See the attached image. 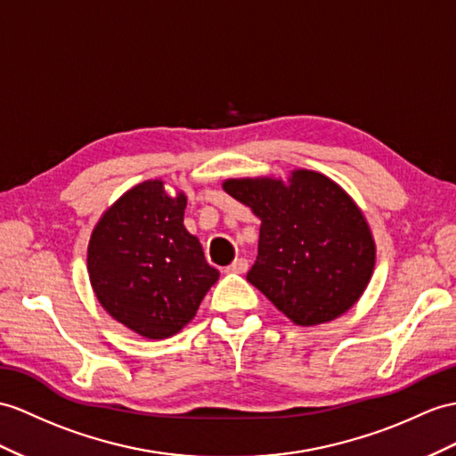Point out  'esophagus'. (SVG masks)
<instances>
[{
  "label": "esophagus",
  "mask_w": 456,
  "mask_h": 456,
  "mask_svg": "<svg viewBox=\"0 0 456 456\" xmlns=\"http://www.w3.org/2000/svg\"><path fill=\"white\" fill-rule=\"evenodd\" d=\"M248 266H249L248 259L240 257V259H236L234 263H232L230 266H226V273H236V274H243V273L248 271Z\"/></svg>",
  "instance_id": "1"
}]
</instances>
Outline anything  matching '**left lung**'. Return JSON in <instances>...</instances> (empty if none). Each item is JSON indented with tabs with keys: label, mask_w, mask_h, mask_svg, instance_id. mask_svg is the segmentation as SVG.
<instances>
[{
	"label": "left lung",
	"mask_w": 456,
	"mask_h": 456,
	"mask_svg": "<svg viewBox=\"0 0 456 456\" xmlns=\"http://www.w3.org/2000/svg\"><path fill=\"white\" fill-rule=\"evenodd\" d=\"M222 187L261 220L248 281L294 325L315 327L346 314L368 288L375 240L356 201L314 170L230 177Z\"/></svg>",
	"instance_id": "8db88e82"
}]
</instances>
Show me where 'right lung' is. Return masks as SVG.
Returning <instances> with one entry per match:
<instances>
[{
    "instance_id": "add662e5",
    "label": "right lung",
    "mask_w": 456,
    "mask_h": 456,
    "mask_svg": "<svg viewBox=\"0 0 456 456\" xmlns=\"http://www.w3.org/2000/svg\"><path fill=\"white\" fill-rule=\"evenodd\" d=\"M187 197L147 180L104 210L88 240L94 296L118 323L149 340L174 337L195 317L220 273L183 226Z\"/></svg>"
}]
</instances>
